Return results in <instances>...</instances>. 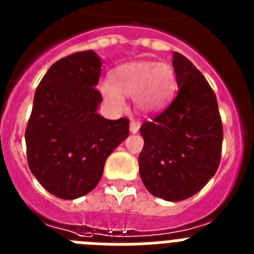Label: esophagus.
I'll return each mask as SVG.
<instances>
[{
  "label": "esophagus",
  "mask_w": 254,
  "mask_h": 254,
  "mask_svg": "<svg viewBox=\"0 0 254 254\" xmlns=\"http://www.w3.org/2000/svg\"><path fill=\"white\" fill-rule=\"evenodd\" d=\"M138 129H140V122L131 121V123H129V131H131V133H137Z\"/></svg>",
  "instance_id": "34e87169"
}]
</instances>
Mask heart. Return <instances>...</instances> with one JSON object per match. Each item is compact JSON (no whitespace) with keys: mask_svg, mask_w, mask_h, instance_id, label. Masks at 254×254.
<instances>
[{"mask_svg":"<svg viewBox=\"0 0 254 254\" xmlns=\"http://www.w3.org/2000/svg\"><path fill=\"white\" fill-rule=\"evenodd\" d=\"M176 86V72L169 64L132 61L112 69L109 82H102L99 91L114 111L123 108V96H132L136 111L152 114L167 107Z\"/></svg>","mask_w":254,"mask_h":254,"instance_id":"1","label":"heart"}]
</instances>
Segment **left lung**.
I'll return each instance as SVG.
<instances>
[{
	"label": "left lung",
	"instance_id": "8db88e82",
	"mask_svg": "<svg viewBox=\"0 0 254 254\" xmlns=\"http://www.w3.org/2000/svg\"><path fill=\"white\" fill-rule=\"evenodd\" d=\"M176 99L140 128V177L150 193L165 201L193 196L215 176L223 145L216 95L188 58L174 52Z\"/></svg>",
	"mask_w": 254,
	"mask_h": 254
}]
</instances>
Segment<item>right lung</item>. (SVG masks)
<instances>
[{"label":"right lung","instance_id":"obj_1","mask_svg":"<svg viewBox=\"0 0 254 254\" xmlns=\"http://www.w3.org/2000/svg\"><path fill=\"white\" fill-rule=\"evenodd\" d=\"M103 60L94 51L52 64L38 85L25 131L31 173L49 193L75 199L93 190L107 158L128 137L129 121L98 113Z\"/></svg>","mask_w":254,"mask_h":254}]
</instances>
